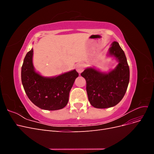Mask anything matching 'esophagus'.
Masks as SVG:
<instances>
[{
  "mask_svg": "<svg viewBox=\"0 0 154 154\" xmlns=\"http://www.w3.org/2000/svg\"><path fill=\"white\" fill-rule=\"evenodd\" d=\"M76 69L77 72L79 74H80L82 72H83V70H84V66H83V65L82 63H79L76 66Z\"/></svg>",
  "mask_w": 154,
  "mask_h": 154,
  "instance_id": "34e87169",
  "label": "esophagus"
}]
</instances>
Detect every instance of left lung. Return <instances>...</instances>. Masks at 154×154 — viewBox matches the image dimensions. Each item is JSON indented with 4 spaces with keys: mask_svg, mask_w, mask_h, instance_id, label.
<instances>
[{
    "mask_svg": "<svg viewBox=\"0 0 154 154\" xmlns=\"http://www.w3.org/2000/svg\"><path fill=\"white\" fill-rule=\"evenodd\" d=\"M118 62L114 69L103 72L94 67H88L81 73L85 79L88 99L97 109L114 106L123 99L130 80V69L127 58L117 42H113L108 54Z\"/></svg>",
    "mask_w": 154,
    "mask_h": 154,
    "instance_id": "8db88e82",
    "label": "left lung"
}]
</instances>
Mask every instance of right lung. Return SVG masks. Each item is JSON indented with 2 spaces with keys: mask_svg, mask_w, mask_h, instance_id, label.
Instances as JSON below:
<instances>
[{
  "mask_svg": "<svg viewBox=\"0 0 154 154\" xmlns=\"http://www.w3.org/2000/svg\"><path fill=\"white\" fill-rule=\"evenodd\" d=\"M33 49L26 55L21 70L22 85L27 97L41 109L57 110L66 106L69 92L78 73L75 69L53 77H45L35 71Z\"/></svg>",
  "mask_w": 154,
  "mask_h": 154,
  "instance_id": "obj_1",
  "label": "right lung"
}]
</instances>
